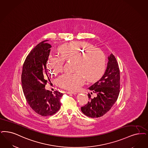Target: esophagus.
Segmentation results:
<instances>
[{
    "instance_id": "34e87169",
    "label": "esophagus",
    "mask_w": 148,
    "mask_h": 148,
    "mask_svg": "<svg viewBox=\"0 0 148 148\" xmlns=\"http://www.w3.org/2000/svg\"><path fill=\"white\" fill-rule=\"evenodd\" d=\"M67 94H73V95H75L77 94V92L75 91H68L67 92Z\"/></svg>"
}]
</instances>
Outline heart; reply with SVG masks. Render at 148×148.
Instances as JSON below:
<instances>
[{"instance_id":"b5f03b06","label":"heart","mask_w":148,"mask_h":148,"mask_svg":"<svg viewBox=\"0 0 148 148\" xmlns=\"http://www.w3.org/2000/svg\"><path fill=\"white\" fill-rule=\"evenodd\" d=\"M60 56H52L48 62V68L52 74L63 71L64 60L75 59V73L64 74L58 77L57 82L60 87L71 91L79 89L88 81H95L104 73L106 58L99 48L87 42H71L58 48Z\"/></svg>"}]
</instances>
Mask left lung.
Segmentation results:
<instances>
[{
	"label": "left lung",
	"mask_w": 148,
	"mask_h": 148,
	"mask_svg": "<svg viewBox=\"0 0 148 148\" xmlns=\"http://www.w3.org/2000/svg\"><path fill=\"white\" fill-rule=\"evenodd\" d=\"M106 70L99 80L91 85L89 89L96 94L87 104L81 107L82 112L91 118H98L110 110L118 99L120 89V71L118 63L112 53L108 57Z\"/></svg>",
	"instance_id": "left-lung-1"
}]
</instances>
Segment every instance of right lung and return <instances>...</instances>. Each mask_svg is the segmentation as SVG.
<instances>
[{"instance_id": "1", "label": "right lung", "mask_w": 148, "mask_h": 148, "mask_svg": "<svg viewBox=\"0 0 148 148\" xmlns=\"http://www.w3.org/2000/svg\"><path fill=\"white\" fill-rule=\"evenodd\" d=\"M47 41V40H46ZM44 41L38 44L24 62L21 83L24 95L31 108L42 116H52L60 107L63 94L45 89L50 76L46 68L51 45Z\"/></svg>"}]
</instances>
